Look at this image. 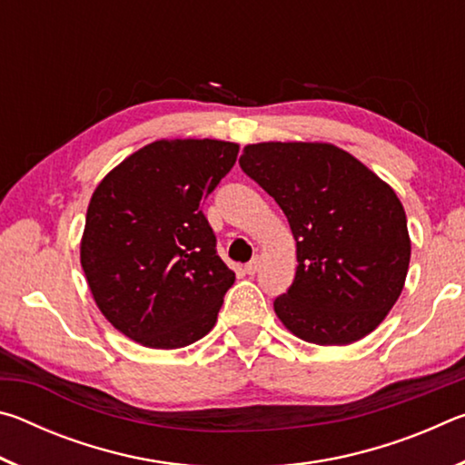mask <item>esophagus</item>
<instances>
[{
	"label": "esophagus",
	"instance_id": "obj_1",
	"mask_svg": "<svg viewBox=\"0 0 465 465\" xmlns=\"http://www.w3.org/2000/svg\"><path fill=\"white\" fill-rule=\"evenodd\" d=\"M258 269H261V256H254L252 261L246 264V272L248 274H256Z\"/></svg>",
	"mask_w": 465,
	"mask_h": 465
}]
</instances>
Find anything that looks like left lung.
Wrapping results in <instances>:
<instances>
[{"mask_svg": "<svg viewBox=\"0 0 465 465\" xmlns=\"http://www.w3.org/2000/svg\"><path fill=\"white\" fill-rule=\"evenodd\" d=\"M240 166L287 215L297 271L274 313L320 346L371 334L402 293L411 264L406 213L393 188L344 149L320 141L243 147Z\"/></svg>", "mask_w": 465, "mask_h": 465, "instance_id": "obj_1", "label": "left lung"}]
</instances>
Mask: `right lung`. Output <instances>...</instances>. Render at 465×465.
Here are the masks:
<instances>
[{
	"instance_id": "add662e5",
	"label": "right lung",
	"mask_w": 465,
	"mask_h": 465,
	"mask_svg": "<svg viewBox=\"0 0 465 465\" xmlns=\"http://www.w3.org/2000/svg\"><path fill=\"white\" fill-rule=\"evenodd\" d=\"M238 152L232 141L157 139L94 191L80 262L102 316L131 341L180 349L215 326L235 272L201 209Z\"/></svg>"
}]
</instances>
